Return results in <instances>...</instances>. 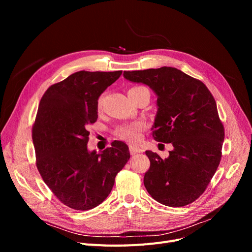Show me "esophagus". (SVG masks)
I'll return each mask as SVG.
<instances>
[{"instance_id": "34e87169", "label": "esophagus", "mask_w": 252, "mask_h": 252, "mask_svg": "<svg viewBox=\"0 0 252 252\" xmlns=\"http://www.w3.org/2000/svg\"><path fill=\"white\" fill-rule=\"evenodd\" d=\"M142 149L137 147V146H129V153L130 155H136L138 153H141Z\"/></svg>"}]
</instances>
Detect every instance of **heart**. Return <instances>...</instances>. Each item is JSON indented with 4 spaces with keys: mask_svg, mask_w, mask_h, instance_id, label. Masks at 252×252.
<instances>
[{
    "mask_svg": "<svg viewBox=\"0 0 252 252\" xmlns=\"http://www.w3.org/2000/svg\"><path fill=\"white\" fill-rule=\"evenodd\" d=\"M139 88H142V87H137V88H133V89H139ZM133 89H130V90H133ZM143 126H144L141 123H137V124L129 125V126H124L116 130V134L119 138H122L126 141L137 142L141 137V129L143 128Z\"/></svg>",
    "mask_w": 252,
    "mask_h": 252,
    "instance_id": "obj_1",
    "label": "heart"
}]
</instances>
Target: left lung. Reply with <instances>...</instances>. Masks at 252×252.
I'll return each mask as SVG.
<instances>
[{"mask_svg":"<svg viewBox=\"0 0 252 252\" xmlns=\"http://www.w3.org/2000/svg\"><path fill=\"white\" fill-rule=\"evenodd\" d=\"M124 76L155 93L154 140L174 147L164 159L146 151L150 168L145 188L167 206L192 203L206 189L221 157L224 131L213 95L202 82L175 67L125 71Z\"/></svg>","mask_w":252,"mask_h":252,"instance_id":"1","label":"left lung"}]
</instances>
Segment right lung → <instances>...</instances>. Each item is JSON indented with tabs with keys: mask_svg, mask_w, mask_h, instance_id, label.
Listing matches in <instances>:
<instances>
[{
	"mask_svg": "<svg viewBox=\"0 0 252 252\" xmlns=\"http://www.w3.org/2000/svg\"><path fill=\"white\" fill-rule=\"evenodd\" d=\"M122 72L77 71L51 86L39 102L32 127L36 167L70 208L89 210L101 204L130 157L122 141L100 153L87 146L88 126L98 118V99Z\"/></svg>",
	"mask_w": 252,
	"mask_h": 252,
	"instance_id": "1",
	"label": "right lung"
}]
</instances>
